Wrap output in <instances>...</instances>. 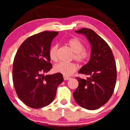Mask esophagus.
<instances>
[{
  "mask_svg": "<svg viewBox=\"0 0 130 130\" xmlns=\"http://www.w3.org/2000/svg\"><path fill=\"white\" fill-rule=\"evenodd\" d=\"M63 79H64L65 80H68L70 79H71V78H70V77H68V76H63Z\"/></svg>",
  "mask_w": 130,
  "mask_h": 130,
  "instance_id": "obj_1",
  "label": "esophagus"
}]
</instances>
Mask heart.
Masks as SVG:
<instances>
[{
	"label": "heart",
	"mask_w": 130,
	"mask_h": 130,
	"mask_svg": "<svg viewBox=\"0 0 130 130\" xmlns=\"http://www.w3.org/2000/svg\"><path fill=\"white\" fill-rule=\"evenodd\" d=\"M68 45L74 52V59L79 62L85 61L88 57V52L84 49L83 43L78 38H71L68 41ZM58 45L52 46L50 49L49 56L53 61L57 60ZM54 70L56 73H60L64 76H70L77 70V67L74 63L61 62L54 66Z\"/></svg>",
	"instance_id": "b5f03b06"
}]
</instances>
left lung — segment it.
<instances>
[{
	"instance_id": "obj_1",
	"label": "left lung",
	"mask_w": 130,
	"mask_h": 130,
	"mask_svg": "<svg viewBox=\"0 0 130 130\" xmlns=\"http://www.w3.org/2000/svg\"><path fill=\"white\" fill-rule=\"evenodd\" d=\"M75 32L86 37L91 53L89 61L78 71L88 78H76L79 86L73 96L80 107L95 110L106 104L113 93L117 79L115 58L109 45L92 29L82 28Z\"/></svg>"
}]
</instances>
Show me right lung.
<instances>
[{"label":"right lung","instance_id":"right-lung-1","mask_svg":"<svg viewBox=\"0 0 130 130\" xmlns=\"http://www.w3.org/2000/svg\"><path fill=\"white\" fill-rule=\"evenodd\" d=\"M59 32L44 31L26 39L14 59L13 82L18 98L27 106L40 108L51 103L58 85L63 80L60 73L46 75L50 70L49 51Z\"/></svg>","mask_w":130,"mask_h":130}]
</instances>
